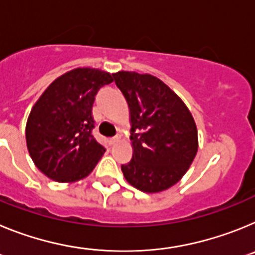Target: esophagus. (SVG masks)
<instances>
[{"label":"esophagus","instance_id":"esophagus-1","mask_svg":"<svg viewBox=\"0 0 255 255\" xmlns=\"http://www.w3.org/2000/svg\"><path fill=\"white\" fill-rule=\"evenodd\" d=\"M119 139H120V136H114V138H110V139H108V143L112 145V144L117 143V141H119Z\"/></svg>","mask_w":255,"mask_h":255}]
</instances>
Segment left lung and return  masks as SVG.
<instances>
[{
  "mask_svg": "<svg viewBox=\"0 0 255 255\" xmlns=\"http://www.w3.org/2000/svg\"><path fill=\"white\" fill-rule=\"evenodd\" d=\"M129 105L131 161L121 166L130 185L158 193L180 181L198 150V131L189 108L162 80L149 74H112Z\"/></svg>",
  "mask_w": 255,
  "mask_h": 255,
  "instance_id": "obj_1",
  "label": "left lung"
}]
</instances>
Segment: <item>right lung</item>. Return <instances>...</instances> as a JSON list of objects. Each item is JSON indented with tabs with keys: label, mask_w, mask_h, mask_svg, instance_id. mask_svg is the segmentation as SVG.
<instances>
[{
	"label": "right lung",
	"mask_w": 255,
	"mask_h": 255,
	"mask_svg": "<svg viewBox=\"0 0 255 255\" xmlns=\"http://www.w3.org/2000/svg\"><path fill=\"white\" fill-rule=\"evenodd\" d=\"M112 82L111 74L102 70L74 69L56 79L33 106L26 121V147L47 177L78 181L96 167L106 149L92 134V107L98 91Z\"/></svg>",
	"instance_id": "right-lung-1"
}]
</instances>
